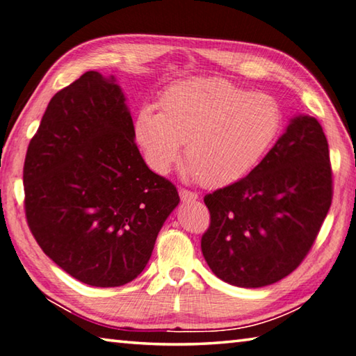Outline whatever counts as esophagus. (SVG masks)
<instances>
[{
  "mask_svg": "<svg viewBox=\"0 0 356 356\" xmlns=\"http://www.w3.org/2000/svg\"><path fill=\"white\" fill-rule=\"evenodd\" d=\"M179 196H180V199L184 200V202H195V200L197 199V195L195 191H190V190H186V188H180L179 190Z\"/></svg>",
  "mask_w": 356,
  "mask_h": 356,
  "instance_id": "34e87169",
  "label": "esophagus"
}]
</instances>
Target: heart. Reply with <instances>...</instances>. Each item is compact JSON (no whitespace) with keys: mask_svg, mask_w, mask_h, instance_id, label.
Wrapping results in <instances>:
<instances>
[{"mask_svg":"<svg viewBox=\"0 0 356 356\" xmlns=\"http://www.w3.org/2000/svg\"><path fill=\"white\" fill-rule=\"evenodd\" d=\"M135 116V140L154 172L166 176L182 156L186 172L207 186L248 176L273 146L282 127L279 102L222 77H197L168 87Z\"/></svg>","mask_w":356,"mask_h":356,"instance_id":"b5f03b06","label":"heart"}]
</instances>
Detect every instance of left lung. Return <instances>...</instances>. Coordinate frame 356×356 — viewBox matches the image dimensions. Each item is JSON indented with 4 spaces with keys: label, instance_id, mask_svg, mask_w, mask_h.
Segmentation results:
<instances>
[{
    "label": "left lung",
    "instance_id": "8db88e82",
    "mask_svg": "<svg viewBox=\"0 0 356 356\" xmlns=\"http://www.w3.org/2000/svg\"><path fill=\"white\" fill-rule=\"evenodd\" d=\"M332 197L325 134L313 116H296L248 176L205 195L207 264L230 285H273L307 257Z\"/></svg>",
    "mask_w": 356,
    "mask_h": 356
}]
</instances>
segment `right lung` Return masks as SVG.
<instances>
[{"instance_id":"add662e5","label":"right lung","mask_w":356,"mask_h":356,"mask_svg":"<svg viewBox=\"0 0 356 356\" xmlns=\"http://www.w3.org/2000/svg\"><path fill=\"white\" fill-rule=\"evenodd\" d=\"M113 76L87 71L49 101L23 166L26 221L37 244L90 286L132 282L179 204L135 143Z\"/></svg>"}]
</instances>
